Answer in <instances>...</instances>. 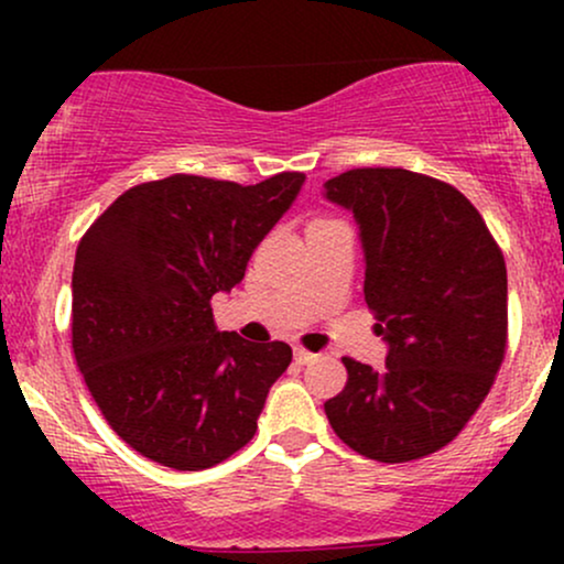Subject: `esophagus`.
I'll return each mask as SVG.
<instances>
[{
    "label": "esophagus",
    "instance_id": "esophagus-1",
    "mask_svg": "<svg viewBox=\"0 0 564 564\" xmlns=\"http://www.w3.org/2000/svg\"><path fill=\"white\" fill-rule=\"evenodd\" d=\"M318 358V355L315 352H307V349H302V347H294V360L300 366H307V364H313V360Z\"/></svg>",
    "mask_w": 564,
    "mask_h": 564
}]
</instances>
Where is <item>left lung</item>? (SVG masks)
<instances>
[{"instance_id": "obj_1", "label": "left lung", "mask_w": 564, "mask_h": 564, "mask_svg": "<svg viewBox=\"0 0 564 564\" xmlns=\"http://www.w3.org/2000/svg\"><path fill=\"white\" fill-rule=\"evenodd\" d=\"M326 198L352 212L366 304L384 368L345 358L328 424L360 456L403 464L448 445L475 416L507 352V264L471 200L408 170H349Z\"/></svg>"}]
</instances>
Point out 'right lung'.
<instances>
[{
	"label": "right lung",
	"mask_w": 564,
	"mask_h": 564,
	"mask_svg": "<svg viewBox=\"0 0 564 564\" xmlns=\"http://www.w3.org/2000/svg\"><path fill=\"white\" fill-rule=\"evenodd\" d=\"M302 183V172L257 185L172 174L129 187L84 232L76 366L116 435L151 462L209 469L254 437L291 347L217 332L212 296L243 281Z\"/></svg>",
	"instance_id": "add662e5"
}]
</instances>
